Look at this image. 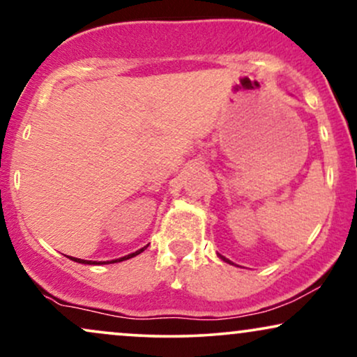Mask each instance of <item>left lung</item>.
I'll use <instances>...</instances> for the list:
<instances>
[{
    "instance_id": "obj_1",
    "label": "left lung",
    "mask_w": 357,
    "mask_h": 357,
    "mask_svg": "<svg viewBox=\"0 0 357 357\" xmlns=\"http://www.w3.org/2000/svg\"><path fill=\"white\" fill-rule=\"evenodd\" d=\"M222 259H224V257H222ZM224 260H225V259H224ZM227 261H229V260H227Z\"/></svg>"
}]
</instances>
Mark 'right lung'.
<instances>
[{"mask_svg": "<svg viewBox=\"0 0 357 357\" xmlns=\"http://www.w3.org/2000/svg\"><path fill=\"white\" fill-rule=\"evenodd\" d=\"M146 247H143V249H139V250H137V252H133V254H130V255H125V257H121V259H116V260H112V264H115V261H123V260H128V259H132V257H135V255H138V254H142L143 250H145ZM70 260H74V261H79V264H90V265H98L97 261H90V260H82V259H75V257H70ZM102 264H108V261H102Z\"/></svg>", "mask_w": 357, "mask_h": 357, "instance_id": "1", "label": "right lung"}]
</instances>
